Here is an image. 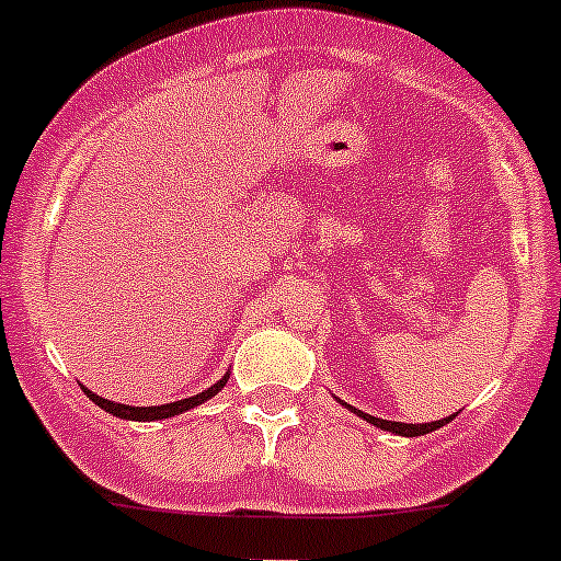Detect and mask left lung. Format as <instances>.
Listing matches in <instances>:
<instances>
[{"label":"left lung","mask_w":561,"mask_h":561,"mask_svg":"<svg viewBox=\"0 0 561 561\" xmlns=\"http://www.w3.org/2000/svg\"><path fill=\"white\" fill-rule=\"evenodd\" d=\"M342 405H345V402H342ZM351 408L353 413H356V416H362V419H367L369 425H375V427H380V431H389V433H394V436H425V433H433V431H438V427H444L449 422V419L453 416H447V419H438V422H425V425H405V422H389V419H378V416H369V413H364V411H356V408L353 405H347Z\"/></svg>","instance_id":"obj_1"}]
</instances>
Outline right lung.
Masks as SVG:
<instances>
[{"instance_id": "right-lung-1", "label": "right lung", "mask_w": 561, "mask_h": 561, "mask_svg": "<svg viewBox=\"0 0 561 561\" xmlns=\"http://www.w3.org/2000/svg\"><path fill=\"white\" fill-rule=\"evenodd\" d=\"M227 378H230V375H225V378H221V380H216V383L210 386V389L199 391V394H194V397H186V400L164 402V405H148V408H142V405H123V402L103 400V397L92 394L90 389H84V386H81V389L87 391V397H90V400L95 402L98 408H103V411L112 413V416H119V419H134V422H156V419H170V416H178V413L188 411V408L203 405L205 400H210V397L219 394V391L225 389Z\"/></svg>"}]
</instances>
